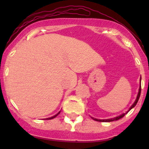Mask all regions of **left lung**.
<instances>
[{"label":"left lung","mask_w":149,"mask_h":149,"mask_svg":"<svg viewBox=\"0 0 149 149\" xmlns=\"http://www.w3.org/2000/svg\"><path fill=\"white\" fill-rule=\"evenodd\" d=\"M141 86H140V88H139V94H138L137 98H136V101H135V102L133 103V104L132 105L131 107H130V109H129V110H130V109H131L132 108L134 107L136 105V104H137L138 102H139V98H140V95H141ZM129 110H128V111H129ZM128 111H127V112H126V113L123 114V115H120V116H118V117H116V118H112V119H108V120H98V119H96V118H92L93 120H94L98 121V122H112V121L118 120L121 119L122 118H123V117L125 116V115H126V114H127V112H128Z\"/></svg>","instance_id":"1"}]
</instances>
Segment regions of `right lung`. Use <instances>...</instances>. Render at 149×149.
<instances>
[{"instance_id":"obj_1","label":"right lung","mask_w":149,"mask_h":149,"mask_svg":"<svg viewBox=\"0 0 149 149\" xmlns=\"http://www.w3.org/2000/svg\"><path fill=\"white\" fill-rule=\"evenodd\" d=\"M60 112H58V113L57 114V115H55V116H53V117H51V118H47V120H52V119H53V118H55V117H57V116H58V115H59V114H60Z\"/></svg>"}]
</instances>
